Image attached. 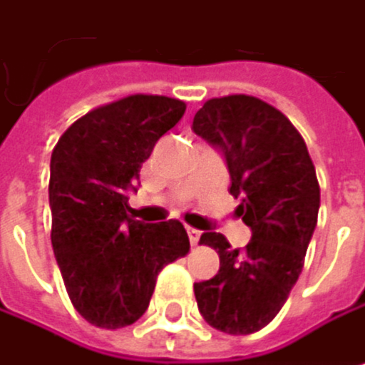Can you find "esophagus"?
Here are the masks:
<instances>
[{"label": "esophagus", "instance_id": "34e87169", "mask_svg": "<svg viewBox=\"0 0 365 365\" xmlns=\"http://www.w3.org/2000/svg\"><path fill=\"white\" fill-rule=\"evenodd\" d=\"M188 238H190V242H192V245H199L201 231H199V229H195V227H188Z\"/></svg>", "mask_w": 365, "mask_h": 365}]
</instances>
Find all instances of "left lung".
Returning <instances> with one entry per match:
<instances>
[{
	"label": "left lung",
	"mask_w": 365,
	"mask_h": 365,
	"mask_svg": "<svg viewBox=\"0 0 365 365\" xmlns=\"http://www.w3.org/2000/svg\"><path fill=\"white\" fill-rule=\"evenodd\" d=\"M192 132L222 153L236 214L251 227L247 249H231L216 231L201 236L220 268L195 283L197 305L210 327L249 335L279 314L303 270L320 207L316 168L297 127L255 97L205 101Z\"/></svg>",
	"instance_id": "1"
}]
</instances>
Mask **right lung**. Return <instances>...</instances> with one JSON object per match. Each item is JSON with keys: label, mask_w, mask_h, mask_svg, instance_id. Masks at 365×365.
Instances as JSON below:
<instances>
[{"label": "right lung", "mask_w": 365, "mask_h": 365, "mask_svg": "<svg viewBox=\"0 0 365 365\" xmlns=\"http://www.w3.org/2000/svg\"><path fill=\"white\" fill-rule=\"evenodd\" d=\"M186 112L179 99L132 95L75 120L51 153V247L73 307L91 324L120 329L149 307L160 270L186 255L179 220L127 212L143 162Z\"/></svg>", "instance_id": "right-lung-1"}]
</instances>
